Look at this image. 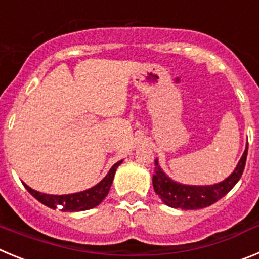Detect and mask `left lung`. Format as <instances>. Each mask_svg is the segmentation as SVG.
I'll list each match as a JSON object with an SVG mask.
<instances>
[{"label": "left lung", "instance_id": "1", "mask_svg": "<svg viewBox=\"0 0 259 259\" xmlns=\"http://www.w3.org/2000/svg\"><path fill=\"white\" fill-rule=\"evenodd\" d=\"M246 155L248 145L235 171L227 179L214 185H185L174 182L163 172L158 164V159H155L153 188L167 206L183 210L203 209L224 197L236 185L245 168Z\"/></svg>", "mask_w": 259, "mask_h": 259}]
</instances>
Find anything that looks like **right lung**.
<instances>
[{
	"mask_svg": "<svg viewBox=\"0 0 259 259\" xmlns=\"http://www.w3.org/2000/svg\"><path fill=\"white\" fill-rule=\"evenodd\" d=\"M122 163V161L116 162L110 171L107 172V175L105 176L101 182L98 183L97 185L92 187V188L87 189L83 192H77V193L72 194H61V196H56V194H45L40 193L37 191H33L32 188H29L28 185L24 184L27 191L33 196L37 201H40L41 203H44L45 206L50 207L53 210H57L58 206H63L62 211H83V210H89L92 207H96L97 205L102 202L105 197L107 196L110 191V187L113 184L114 175H115V171L118 168L119 164Z\"/></svg>",
	"mask_w": 259,
	"mask_h": 259,
	"instance_id": "right-lung-1",
	"label": "right lung"
}]
</instances>
